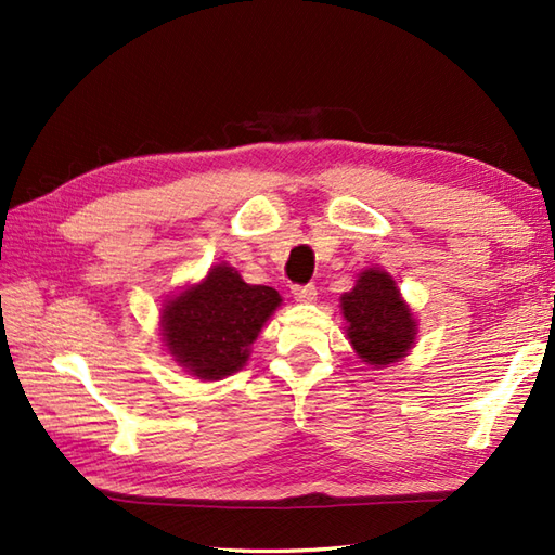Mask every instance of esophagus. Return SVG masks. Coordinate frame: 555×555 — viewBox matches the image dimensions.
Instances as JSON below:
<instances>
[{"instance_id": "1", "label": "esophagus", "mask_w": 555, "mask_h": 555, "mask_svg": "<svg viewBox=\"0 0 555 555\" xmlns=\"http://www.w3.org/2000/svg\"><path fill=\"white\" fill-rule=\"evenodd\" d=\"M293 298H296L298 302H314L317 288L312 284H308V286H293Z\"/></svg>"}]
</instances>
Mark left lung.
<instances>
[{"label": "left lung", "instance_id": "8db88e82", "mask_svg": "<svg viewBox=\"0 0 555 555\" xmlns=\"http://www.w3.org/2000/svg\"><path fill=\"white\" fill-rule=\"evenodd\" d=\"M340 312L350 346L372 367L403 360L415 344V317L400 298L396 281L379 267L364 269L352 291L340 296Z\"/></svg>", "mask_w": 555, "mask_h": 555}]
</instances>
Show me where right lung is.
<instances>
[{
    "label": "right lung",
    "mask_w": 555,
    "mask_h": 555,
    "mask_svg": "<svg viewBox=\"0 0 555 555\" xmlns=\"http://www.w3.org/2000/svg\"><path fill=\"white\" fill-rule=\"evenodd\" d=\"M279 305L274 288L245 284L233 267L217 264L199 284L164 302V346L197 379H223L250 358L253 340Z\"/></svg>",
    "instance_id": "obj_1"
}]
</instances>
